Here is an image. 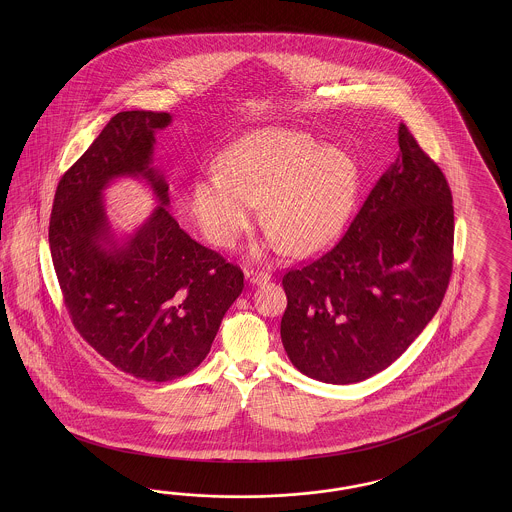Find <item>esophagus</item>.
Masks as SVG:
<instances>
[{"label": "esophagus", "instance_id": "34e87169", "mask_svg": "<svg viewBox=\"0 0 512 512\" xmlns=\"http://www.w3.org/2000/svg\"><path fill=\"white\" fill-rule=\"evenodd\" d=\"M246 278H248L251 285H261V283L270 279V274L264 272V270H259V268H248L246 270Z\"/></svg>", "mask_w": 512, "mask_h": 512}]
</instances>
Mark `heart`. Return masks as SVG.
<instances>
[{"mask_svg": "<svg viewBox=\"0 0 512 512\" xmlns=\"http://www.w3.org/2000/svg\"><path fill=\"white\" fill-rule=\"evenodd\" d=\"M353 159L306 133L264 127L221 157V171L193 187V210L204 234L229 248L264 202L268 244L308 255L340 233L357 193Z\"/></svg>", "mask_w": 512, "mask_h": 512, "instance_id": "obj_1", "label": "heart"}]
</instances>
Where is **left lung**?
<instances>
[{
	"label": "left lung",
	"instance_id": "left-lung-1",
	"mask_svg": "<svg viewBox=\"0 0 512 512\" xmlns=\"http://www.w3.org/2000/svg\"><path fill=\"white\" fill-rule=\"evenodd\" d=\"M400 154L347 233L283 276L281 341L298 372L349 385L383 372L432 321L449 287L452 195L405 125Z\"/></svg>",
	"mask_w": 512,
	"mask_h": 512
}]
</instances>
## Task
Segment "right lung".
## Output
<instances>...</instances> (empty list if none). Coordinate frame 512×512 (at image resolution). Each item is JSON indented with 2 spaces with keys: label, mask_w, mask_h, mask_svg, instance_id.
Listing matches in <instances>:
<instances>
[{
  "label": "right lung",
  "mask_w": 512,
  "mask_h": 512,
  "mask_svg": "<svg viewBox=\"0 0 512 512\" xmlns=\"http://www.w3.org/2000/svg\"><path fill=\"white\" fill-rule=\"evenodd\" d=\"M169 112H118L56 189L48 227L52 263L78 334L112 366L144 381H172L210 353L244 274L195 242L169 212V184L152 167ZM139 177L160 204L133 235L109 227L102 191Z\"/></svg>",
  "instance_id": "obj_1"
}]
</instances>
